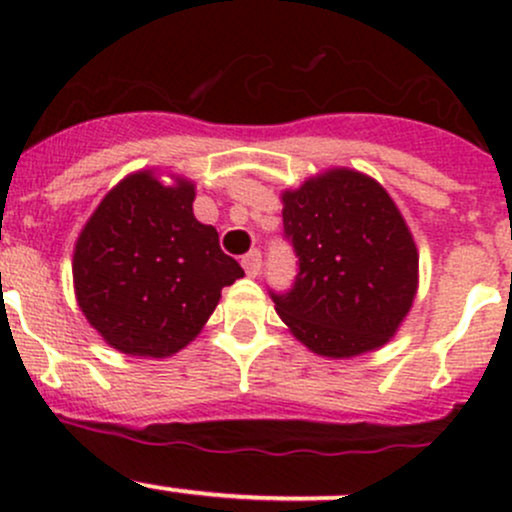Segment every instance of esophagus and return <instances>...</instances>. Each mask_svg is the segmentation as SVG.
<instances>
[{"label":"esophagus","mask_w":512,"mask_h":512,"mask_svg":"<svg viewBox=\"0 0 512 512\" xmlns=\"http://www.w3.org/2000/svg\"><path fill=\"white\" fill-rule=\"evenodd\" d=\"M240 264H243L245 274L257 276V274H260V269H262V252L260 250H250L248 255H243Z\"/></svg>","instance_id":"esophagus-1"}]
</instances>
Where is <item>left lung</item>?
Listing matches in <instances>:
<instances>
[{
    "label": "left lung",
    "mask_w": 512,
    "mask_h": 512,
    "mask_svg": "<svg viewBox=\"0 0 512 512\" xmlns=\"http://www.w3.org/2000/svg\"><path fill=\"white\" fill-rule=\"evenodd\" d=\"M296 284L276 313L317 356L354 358L395 337L419 291V250L395 199L354 168L281 192Z\"/></svg>",
    "instance_id": "obj_1"
}]
</instances>
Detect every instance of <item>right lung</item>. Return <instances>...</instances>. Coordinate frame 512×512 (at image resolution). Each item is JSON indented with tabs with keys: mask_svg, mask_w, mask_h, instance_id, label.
Instances as JSON below:
<instances>
[{
	"mask_svg": "<svg viewBox=\"0 0 512 512\" xmlns=\"http://www.w3.org/2000/svg\"><path fill=\"white\" fill-rule=\"evenodd\" d=\"M156 168L122 178L74 245V293L103 342L127 356L168 358L207 325L223 286L245 276L195 219V182Z\"/></svg>",
	"mask_w": 512,
	"mask_h": 512,
	"instance_id": "add662e5",
	"label": "right lung"
}]
</instances>
